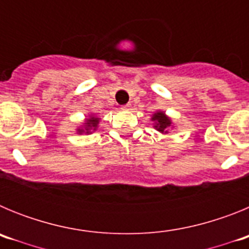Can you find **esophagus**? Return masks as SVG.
I'll use <instances>...</instances> for the list:
<instances>
[{
  "mask_svg": "<svg viewBox=\"0 0 249 249\" xmlns=\"http://www.w3.org/2000/svg\"><path fill=\"white\" fill-rule=\"evenodd\" d=\"M121 108L124 109V111H128V109H131V105H128V103H127V105H123Z\"/></svg>",
  "mask_w": 249,
  "mask_h": 249,
  "instance_id": "obj_1",
  "label": "esophagus"
}]
</instances>
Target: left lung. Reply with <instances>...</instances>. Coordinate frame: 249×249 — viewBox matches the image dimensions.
Instances as JSON below:
<instances>
[{
  "label": "left lung",
  "instance_id": "left-lung-1",
  "mask_svg": "<svg viewBox=\"0 0 249 249\" xmlns=\"http://www.w3.org/2000/svg\"><path fill=\"white\" fill-rule=\"evenodd\" d=\"M152 121H155L156 122L155 128L157 129V131L162 132V133H167V128L171 126V120L167 117L163 112H157V113L153 114Z\"/></svg>",
  "mask_w": 249,
  "mask_h": 249
}]
</instances>
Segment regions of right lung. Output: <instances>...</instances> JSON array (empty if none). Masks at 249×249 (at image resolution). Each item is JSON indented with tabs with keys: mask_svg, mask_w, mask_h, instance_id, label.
I'll return each mask as SVG.
<instances>
[{
	"mask_svg": "<svg viewBox=\"0 0 249 249\" xmlns=\"http://www.w3.org/2000/svg\"><path fill=\"white\" fill-rule=\"evenodd\" d=\"M98 121H100V118H96V117L87 118V120H86L85 129L80 128V129H77V131L80 132V133H83L85 131H86V133H89L92 129H93V131L96 129V127H97V124H98Z\"/></svg>",
	"mask_w": 249,
	"mask_h": 249,
	"instance_id": "obj_1",
	"label": "right lung"
}]
</instances>
